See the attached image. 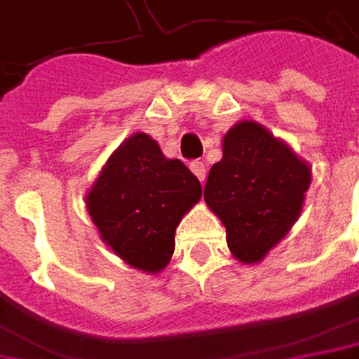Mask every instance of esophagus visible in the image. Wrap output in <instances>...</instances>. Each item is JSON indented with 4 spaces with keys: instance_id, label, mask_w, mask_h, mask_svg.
<instances>
[{
    "instance_id": "34e87169",
    "label": "esophagus",
    "mask_w": 359,
    "mask_h": 359,
    "mask_svg": "<svg viewBox=\"0 0 359 359\" xmlns=\"http://www.w3.org/2000/svg\"><path fill=\"white\" fill-rule=\"evenodd\" d=\"M191 170H193V175L197 177V179L205 180V175H208V168H205V164L201 162V160H195V162H191Z\"/></svg>"
}]
</instances>
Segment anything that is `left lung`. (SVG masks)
<instances>
[{
    "instance_id": "8db88e82",
    "label": "left lung",
    "mask_w": 359,
    "mask_h": 359,
    "mask_svg": "<svg viewBox=\"0 0 359 359\" xmlns=\"http://www.w3.org/2000/svg\"><path fill=\"white\" fill-rule=\"evenodd\" d=\"M222 149L203 199L226 226L230 252L241 263H259L300 217L312 172L255 121L236 123Z\"/></svg>"
}]
</instances>
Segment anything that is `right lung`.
Instances as JSON below:
<instances>
[{"label":"right lung","mask_w":359,"mask_h":359,"mask_svg":"<svg viewBox=\"0 0 359 359\" xmlns=\"http://www.w3.org/2000/svg\"><path fill=\"white\" fill-rule=\"evenodd\" d=\"M201 199L197 177L160 146L133 133L113 151L86 195L100 238L131 267L162 271L175 252L182 215Z\"/></svg>","instance_id":"add662e5"}]
</instances>
